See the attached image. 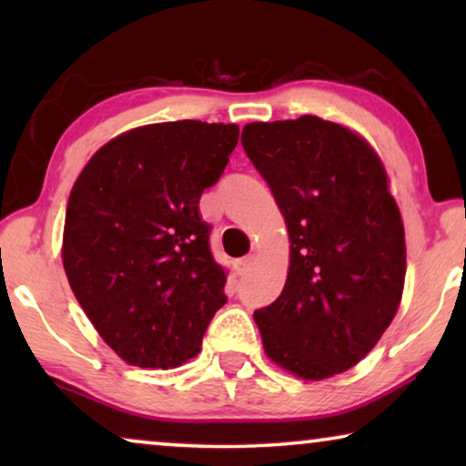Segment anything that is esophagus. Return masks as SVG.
I'll return each mask as SVG.
<instances>
[{
	"mask_svg": "<svg viewBox=\"0 0 466 466\" xmlns=\"http://www.w3.org/2000/svg\"><path fill=\"white\" fill-rule=\"evenodd\" d=\"M252 260H254L252 257H244V258H239L238 263H235V269H238L239 276H248V273H250Z\"/></svg>",
	"mask_w": 466,
	"mask_h": 466,
	"instance_id": "34e87169",
	"label": "esophagus"
}]
</instances>
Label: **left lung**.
Instances as JSON below:
<instances>
[{
    "label": "left lung",
    "mask_w": 466,
    "mask_h": 466,
    "mask_svg": "<svg viewBox=\"0 0 466 466\" xmlns=\"http://www.w3.org/2000/svg\"><path fill=\"white\" fill-rule=\"evenodd\" d=\"M241 146L290 238L282 295L254 311L265 352L303 380L348 371L403 295L405 231L384 165L365 139L318 116L250 123Z\"/></svg>",
    "instance_id": "obj_1"
}]
</instances>
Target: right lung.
Here are the masks:
<instances>
[{"mask_svg": "<svg viewBox=\"0 0 466 466\" xmlns=\"http://www.w3.org/2000/svg\"><path fill=\"white\" fill-rule=\"evenodd\" d=\"M238 137V125L201 120L139 127L95 152L69 193V286L129 365L169 369L193 359L227 303L199 199L220 180Z\"/></svg>", "mask_w": 466, "mask_h": 466, "instance_id": "1", "label": "right lung"}]
</instances>
